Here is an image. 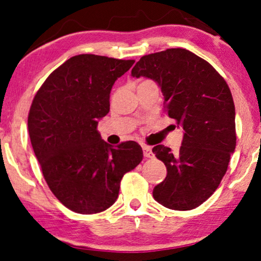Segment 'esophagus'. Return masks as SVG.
<instances>
[{"instance_id": "esophagus-1", "label": "esophagus", "mask_w": 261, "mask_h": 261, "mask_svg": "<svg viewBox=\"0 0 261 261\" xmlns=\"http://www.w3.org/2000/svg\"><path fill=\"white\" fill-rule=\"evenodd\" d=\"M143 151H144V157H146V159H152L153 153H152V150H151L150 146L143 145Z\"/></svg>"}]
</instances>
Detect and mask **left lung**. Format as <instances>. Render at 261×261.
Listing matches in <instances>:
<instances>
[{"mask_svg":"<svg viewBox=\"0 0 261 261\" xmlns=\"http://www.w3.org/2000/svg\"><path fill=\"white\" fill-rule=\"evenodd\" d=\"M161 87L165 112L184 129L179 152L165 145L152 149L167 167L153 198L174 211H190L213 195L236 147L232 94L208 62L184 48L144 56L132 69Z\"/></svg>","mask_w":261,"mask_h":261,"instance_id":"1","label":"left lung"}]
</instances>
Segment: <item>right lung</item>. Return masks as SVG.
I'll return each instance as SVG.
<instances>
[{
    "label": "right lung",
    "mask_w": 261,
    "mask_h": 261,
    "mask_svg": "<svg viewBox=\"0 0 261 261\" xmlns=\"http://www.w3.org/2000/svg\"><path fill=\"white\" fill-rule=\"evenodd\" d=\"M134 60L80 54L47 77L32 100L29 136L50 191L70 211L100 213L115 203L123 175L143 160L136 141L112 147L96 130L110 92Z\"/></svg>",
    "instance_id": "1"
}]
</instances>
